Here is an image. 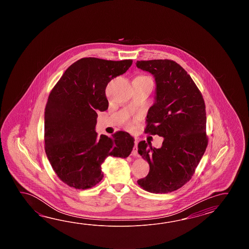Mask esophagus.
I'll return each instance as SVG.
<instances>
[{"mask_svg":"<svg viewBox=\"0 0 249 249\" xmlns=\"http://www.w3.org/2000/svg\"><path fill=\"white\" fill-rule=\"evenodd\" d=\"M132 156L134 157H137L138 156V141L137 139H135L134 141V147L132 148Z\"/></svg>","mask_w":249,"mask_h":249,"instance_id":"1","label":"esophagus"}]
</instances>
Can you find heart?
<instances>
[{
    "label": "heart",
    "instance_id": "obj_1",
    "mask_svg": "<svg viewBox=\"0 0 249 249\" xmlns=\"http://www.w3.org/2000/svg\"><path fill=\"white\" fill-rule=\"evenodd\" d=\"M142 76H143V75H142ZM143 77H147V76H143Z\"/></svg>",
    "mask_w": 249,
    "mask_h": 249
}]
</instances>
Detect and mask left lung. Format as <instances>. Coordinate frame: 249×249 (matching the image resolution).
I'll use <instances>...</instances> for the list:
<instances>
[{
	"instance_id": "left-lung-1",
	"label": "left lung",
	"mask_w": 249,
	"mask_h": 249,
	"mask_svg": "<svg viewBox=\"0 0 249 249\" xmlns=\"http://www.w3.org/2000/svg\"><path fill=\"white\" fill-rule=\"evenodd\" d=\"M136 67L153 74L156 82L145 132L164 138L160 148L145 141L138 144L149 164L148 175L138 184L148 192L168 193L191 180L206 151L205 101L191 75L174 60H141Z\"/></svg>"
}]
</instances>
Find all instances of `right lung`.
I'll return each instance as SVG.
<instances>
[{
    "label": "right lung",
    "instance_id": "add662e5",
    "mask_svg": "<svg viewBox=\"0 0 249 249\" xmlns=\"http://www.w3.org/2000/svg\"><path fill=\"white\" fill-rule=\"evenodd\" d=\"M132 64V59L81 58L51 91L44 112L45 152L58 178L70 187L95 186L103 178L101 164L107 157L126 159L132 152L134 139L128 132L108 137L95 131L96 112L108 107L107 83Z\"/></svg>",
    "mask_w": 249,
    "mask_h": 249
}]
</instances>
